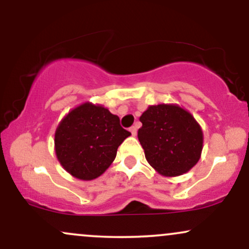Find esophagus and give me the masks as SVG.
Here are the masks:
<instances>
[{
	"label": "esophagus",
	"mask_w": 249,
	"mask_h": 249,
	"mask_svg": "<svg viewBox=\"0 0 249 249\" xmlns=\"http://www.w3.org/2000/svg\"><path fill=\"white\" fill-rule=\"evenodd\" d=\"M130 132H131V134H132V136L134 137L137 134V127L136 126H132V127H130Z\"/></svg>",
	"instance_id": "1"
}]
</instances>
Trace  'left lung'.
Wrapping results in <instances>:
<instances>
[{"mask_svg": "<svg viewBox=\"0 0 249 249\" xmlns=\"http://www.w3.org/2000/svg\"><path fill=\"white\" fill-rule=\"evenodd\" d=\"M139 121L145 158L161 176H181L199 161L204 134L187 110L177 104L150 105Z\"/></svg>", "mask_w": 249, "mask_h": 249, "instance_id": "obj_1", "label": "left lung"}]
</instances>
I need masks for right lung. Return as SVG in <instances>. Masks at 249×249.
<instances>
[{"instance_id": "1", "label": "right lung", "mask_w": 249, "mask_h": 249, "mask_svg": "<svg viewBox=\"0 0 249 249\" xmlns=\"http://www.w3.org/2000/svg\"><path fill=\"white\" fill-rule=\"evenodd\" d=\"M131 133L119 124V117L107 107L87 102L72 108L55 132V152L71 176L93 180L116 158L117 150Z\"/></svg>"}]
</instances>
